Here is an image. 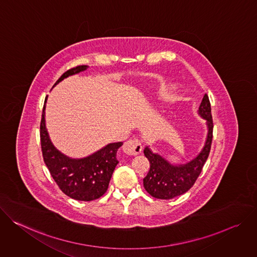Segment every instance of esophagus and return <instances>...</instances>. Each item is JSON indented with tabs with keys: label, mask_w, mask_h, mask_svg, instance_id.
I'll list each match as a JSON object with an SVG mask.
<instances>
[{
	"label": "esophagus",
	"mask_w": 257,
	"mask_h": 257,
	"mask_svg": "<svg viewBox=\"0 0 257 257\" xmlns=\"http://www.w3.org/2000/svg\"><path fill=\"white\" fill-rule=\"evenodd\" d=\"M122 149L128 156H137L142 151V145L138 139H130L124 143Z\"/></svg>",
	"instance_id": "esophagus-1"
}]
</instances>
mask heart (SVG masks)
I'll list each match as a JSON object with an SVG mask.
<instances>
[{
  "mask_svg": "<svg viewBox=\"0 0 257 257\" xmlns=\"http://www.w3.org/2000/svg\"><path fill=\"white\" fill-rule=\"evenodd\" d=\"M167 89H168V88H167V87H165V90H167Z\"/></svg>",
  "mask_w": 257,
  "mask_h": 257,
  "instance_id": "1",
  "label": "heart"
}]
</instances>
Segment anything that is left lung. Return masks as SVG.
<instances>
[{"instance_id":"obj_1","label":"left lung","mask_w":257,"mask_h":257,"mask_svg":"<svg viewBox=\"0 0 257 257\" xmlns=\"http://www.w3.org/2000/svg\"><path fill=\"white\" fill-rule=\"evenodd\" d=\"M198 115L205 120L207 135L201 152L190 162L173 165L161 155L154 153L150 146L144 149L143 153L150 161L151 169L143 179V186L153 197L172 199L184 194L193 186L200 175L210 152L213 129L210 102L206 93L199 105Z\"/></svg>"}]
</instances>
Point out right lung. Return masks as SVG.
<instances>
[{
    "label": "right lung",
    "mask_w": 257,
    "mask_h": 257,
    "mask_svg": "<svg viewBox=\"0 0 257 257\" xmlns=\"http://www.w3.org/2000/svg\"><path fill=\"white\" fill-rule=\"evenodd\" d=\"M87 68L88 66L83 65L66 71L54 86ZM47 99L48 96L45 99L42 115L41 143L44 161L53 179L60 189L73 199L91 201L99 198L106 191L113 172L119 163L116 156L123 142L108 143L97 152L81 159H73L64 155L55 148L46 127Z\"/></svg>",
    "instance_id": "obj_1"
}]
</instances>
